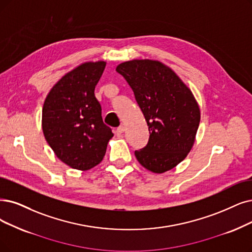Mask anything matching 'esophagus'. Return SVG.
Listing matches in <instances>:
<instances>
[{"label": "esophagus", "mask_w": 252, "mask_h": 252, "mask_svg": "<svg viewBox=\"0 0 252 252\" xmlns=\"http://www.w3.org/2000/svg\"><path fill=\"white\" fill-rule=\"evenodd\" d=\"M124 131H125V127H124L123 125H122V126H119V127L116 129V133H117L118 135L122 134Z\"/></svg>", "instance_id": "34e87169"}]
</instances>
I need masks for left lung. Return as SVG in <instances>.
Listing matches in <instances>:
<instances>
[{"label": "left lung", "instance_id": "8db88e82", "mask_svg": "<svg viewBox=\"0 0 252 252\" xmlns=\"http://www.w3.org/2000/svg\"><path fill=\"white\" fill-rule=\"evenodd\" d=\"M117 72L131 87L147 121V146L134 154L148 170L162 174L176 167L192 149L200 121L191 90L172 68L155 60L121 63Z\"/></svg>", "mask_w": 252, "mask_h": 252}]
</instances>
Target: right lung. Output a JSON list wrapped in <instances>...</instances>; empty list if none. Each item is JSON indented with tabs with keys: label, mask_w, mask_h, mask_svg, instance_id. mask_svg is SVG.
Wrapping results in <instances>:
<instances>
[{
	"label": "right lung",
	"mask_w": 252,
	"mask_h": 252,
	"mask_svg": "<svg viewBox=\"0 0 252 252\" xmlns=\"http://www.w3.org/2000/svg\"><path fill=\"white\" fill-rule=\"evenodd\" d=\"M106 62H85L60 78L42 108V130L56 156L68 166L88 170L101 162L112 129L103 123L94 91Z\"/></svg>",
	"instance_id": "obj_1"
}]
</instances>
